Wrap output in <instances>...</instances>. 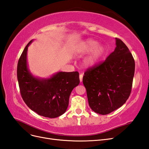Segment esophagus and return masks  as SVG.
I'll use <instances>...</instances> for the list:
<instances>
[{
	"label": "esophagus",
	"mask_w": 149,
	"mask_h": 149,
	"mask_svg": "<svg viewBox=\"0 0 149 149\" xmlns=\"http://www.w3.org/2000/svg\"><path fill=\"white\" fill-rule=\"evenodd\" d=\"M83 77V74H79V80H80V82L82 81Z\"/></svg>",
	"instance_id": "34e87169"
}]
</instances>
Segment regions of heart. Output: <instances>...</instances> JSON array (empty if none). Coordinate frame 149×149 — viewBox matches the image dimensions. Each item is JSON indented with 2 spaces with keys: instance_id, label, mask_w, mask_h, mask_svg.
Segmentation results:
<instances>
[{
  "instance_id": "obj_1",
  "label": "heart",
  "mask_w": 149,
  "mask_h": 149,
  "mask_svg": "<svg viewBox=\"0 0 149 149\" xmlns=\"http://www.w3.org/2000/svg\"><path fill=\"white\" fill-rule=\"evenodd\" d=\"M98 42L93 39H88L79 45L77 49V53L85 55L92 51L93 52L84 60V64L86 66H92L100 60L106 52V48L102 45H99Z\"/></svg>"
}]
</instances>
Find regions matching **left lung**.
<instances>
[{"label":"left lung","instance_id":"8db88e82","mask_svg":"<svg viewBox=\"0 0 149 149\" xmlns=\"http://www.w3.org/2000/svg\"><path fill=\"white\" fill-rule=\"evenodd\" d=\"M116 44L114 51L105 61L89 68L83 78L90 107L102 115L121 107L131 93L134 59L121 40L116 38Z\"/></svg>","mask_w":149,"mask_h":149}]
</instances>
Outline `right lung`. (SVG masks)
I'll return each instance as SVG.
<instances>
[{
  "instance_id": "add662e5",
  "label": "right lung",
  "mask_w": 149,
  "mask_h": 149,
  "mask_svg": "<svg viewBox=\"0 0 149 149\" xmlns=\"http://www.w3.org/2000/svg\"><path fill=\"white\" fill-rule=\"evenodd\" d=\"M27 44L18 61L17 79L22 99L31 110L43 117L55 118L63 114L71 93L79 84V73L58 72L50 78L40 79L31 74L26 61Z\"/></svg>"
}]
</instances>
